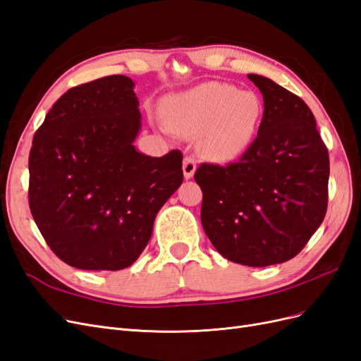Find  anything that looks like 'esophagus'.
<instances>
[{
  "label": "esophagus",
  "instance_id": "esophagus-1",
  "mask_svg": "<svg viewBox=\"0 0 361 361\" xmlns=\"http://www.w3.org/2000/svg\"><path fill=\"white\" fill-rule=\"evenodd\" d=\"M195 169H197V164H195L194 158L191 157H185L183 164H182V170H183V176L185 179H191L195 173Z\"/></svg>",
  "mask_w": 361,
  "mask_h": 361
}]
</instances>
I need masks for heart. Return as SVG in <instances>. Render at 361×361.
I'll return each mask as SVG.
<instances>
[{
  "mask_svg": "<svg viewBox=\"0 0 361 361\" xmlns=\"http://www.w3.org/2000/svg\"><path fill=\"white\" fill-rule=\"evenodd\" d=\"M161 117L179 135L194 137L199 155L227 164L253 145L264 117V102L251 90L207 81L162 101Z\"/></svg>",
  "mask_w": 361,
  "mask_h": 361,
  "instance_id": "1",
  "label": "heart"
}]
</instances>
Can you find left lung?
<instances>
[{
    "label": "left lung",
    "instance_id": "obj_1",
    "mask_svg": "<svg viewBox=\"0 0 361 361\" xmlns=\"http://www.w3.org/2000/svg\"><path fill=\"white\" fill-rule=\"evenodd\" d=\"M264 96L253 145L227 167L202 164V226L218 253L247 267L297 256L324 221L329 150L301 97L267 76L248 73Z\"/></svg>",
    "mask_w": 361,
    "mask_h": 361
}]
</instances>
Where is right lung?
I'll return each mask as SVG.
<instances>
[{
	"instance_id": "right-lung-1",
	"label": "right lung",
	"mask_w": 361,
	"mask_h": 361,
	"mask_svg": "<svg viewBox=\"0 0 361 361\" xmlns=\"http://www.w3.org/2000/svg\"><path fill=\"white\" fill-rule=\"evenodd\" d=\"M134 81L111 75L68 90L30 152L31 215L68 265L118 271L150 241L158 211L183 180L182 154L134 146L141 129Z\"/></svg>"
}]
</instances>
